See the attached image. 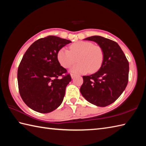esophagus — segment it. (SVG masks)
<instances>
[{"label":"esophagus","instance_id":"34e87169","mask_svg":"<svg viewBox=\"0 0 146 146\" xmlns=\"http://www.w3.org/2000/svg\"><path fill=\"white\" fill-rule=\"evenodd\" d=\"M76 76V75H75V74H73V73H71V78H73L74 77H75Z\"/></svg>","mask_w":146,"mask_h":146}]
</instances>
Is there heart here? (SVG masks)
Instances as JSON below:
<instances>
[{
  "label": "heart",
  "mask_w": 146,
  "mask_h": 146,
  "mask_svg": "<svg viewBox=\"0 0 146 146\" xmlns=\"http://www.w3.org/2000/svg\"><path fill=\"white\" fill-rule=\"evenodd\" d=\"M77 60H76V58ZM57 59L62 66L71 67L76 60L79 63L73 66L71 71L75 73H86L97 71L104 60V51L100 46L88 41H78L70 46V50L62 48L57 53Z\"/></svg>",
  "instance_id": "obj_1"
}]
</instances>
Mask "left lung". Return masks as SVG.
<instances>
[{"mask_svg":"<svg viewBox=\"0 0 146 146\" xmlns=\"http://www.w3.org/2000/svg\"><path fill=\"white\" fill-rule=\"evenodd\" d=\"M85 40L96 42L104 51L100 69L93 75L83 76L80 92L86 100L98 107L111 104L124 91L129 81L127 59L116 42L99 36Z\"/></svg>","mask_w":146,"mask_h":146,"instance_id":"obj_1","label":"left lung"}]
</instances>
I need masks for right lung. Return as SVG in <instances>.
<instances>
[{"label": "right lung", "mask_w": 146, "mask_h": 146, "mask_svg": "<svg viewBox=\"0 0 146 146\" xmlns=\"http://www.w3.org/2000/svg\"><path fill=\"white\" fill-rule=\"evenodd\" d=\"M70 42L48 36L33 42L24 54L17 70L19 91L24 103L33 110L51 112L63 102L71 78L59 63L57 53Z\"/></svg>", "instance_id": "1"}]
</instances>
